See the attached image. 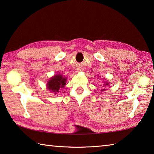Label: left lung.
I'll list each match as a JSON object with an SVG mask.
<instances>
[{"mask_svg": "<svg viewBox=\"0 0 154 154\" xmlns=\"http://www.w3.org/2000/svg\"><path fill=\"white\" fill-rule=\"evenodd\" d=\"M104 86H109V83L108 82H105V84H103ZM104 90H106L105 89H103V90H101V91H104Z\"/></svg>", "mask_w": 154, "mask_h": 154, "instance_id": "obj_1", "label": "left lung"}]
</instances>
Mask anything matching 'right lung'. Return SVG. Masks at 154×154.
I'll list each match as a JSON object with an SVG mask.
<instances>
[{
	"label": "right lung",
	"instance_id": "add662e5",
	"mask_svg": "<svg viewBox=\"0 0 154 154\" xmlns=\"http://www.w3.org/2000/svg\"><path fill=\"white\" fill-rule=\"evenodd\" d=\"M67 78L63 77L62 75H55L48 80L46 84L47 88L55 94L60 92V88H63L66 86Z\"/></svg>",
	"mask_w": 154,
	"mask_h": 154
}]
</instances>
